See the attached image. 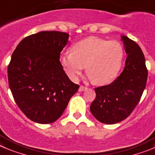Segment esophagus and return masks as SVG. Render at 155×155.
<instances>
[{
	"label": "esophagus",
	"instance_id": "1",
	"mask_svg": "<svg viewBox=\"0 0 155 155\" xmlns=\"http://www.w3.org/2000/svg\"><path fill=\"white\" fill-rule=\"evenodd\" d=\"M87 88L86 86H79V92H82V91H85Z\"/></svg>",
	"mask_w": 155,
	"mask_h": 155
}]
</instances>
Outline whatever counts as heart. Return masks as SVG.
Segmentation results:
<instances>
[{
	"mask_svg": "<svg viewBox=\"0 0 155 155\" xmlns=\"http://www.w3.org/2000/svg\"><path fill=\"white\" fill-rule=\"evenodd\" d=\"M69 53L60 56V63L72 79H78L86 67V74L96 85L112 82L119 73L124 58L121 43L90 37L73 45Z\"/></svg>",
	"mask_w": 155,
	"mask_h": 155,
	"instance_id": "heart-1",
	"label": "heart"
}]
</instances>
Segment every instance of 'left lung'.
I'll return each mask as SVG.
<instances>
[{
    "instance_id": "obj_1",
    "label": "left lung",
    "mask_w": 155,
    "mask_h": 155,
    "mask_svg": "<svg viewBox=\"0 0 155 155\" xmlns=\"http://www.w3.org/2000/svg\"><path fill=\"white\" fill-rule=\"evenodd\" d=\"M126 54L125 68L115 81L95 88V99L90 111L104 124L118 123L128 117L141 99L146 86L147 69L140 47L126 36H121Z\"/></svg>"
}]
</instances>
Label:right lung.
<instances>
[{
  "instance_id": "add662e5",
  "label": "right lung",
  "mask_w": 155,
  "mask_h": 155,
  "mask_svg": "<svg viewBox=\"0 0 155 155\" xmlns=\"http://www.w3.org/2000/svg\"><path fill=\"white\" fill-rule=\"evenodd\" d=\"M69 34L41 31L23 39L8 67L9 87L16 103L28 118L53 123L66 109L79 89L60 61Z\"/></svg>"
}]
</instances>
